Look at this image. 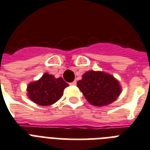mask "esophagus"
I'll return each instance as SVG.
<instances>
[{
    "label": "esophagus",
    "instance_id": "esophagus-1",
    "mask_svg": "<svg viewBox=\"0 0 150 150\" xmlns=\"http://www.w3.org/2000/svg\"><path fill=\"white\" fill-rule=\"evenodd\" d=\"M70 86H76V81H72V82H71V83H70Z\"/></svg>",
    "mask_w": 150,
    "mask_h": 150
}]
</instances>
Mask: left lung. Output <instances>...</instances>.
<instances>
[{
  "mask_svg": "<svg viewBox=\"0 0 150 150\" xmlns=\"http://www.w3.org/2000/svg\"><path fill=\"white\" fill-rule=\"evenodd\" d=\"M77 86L90 104L98 107L115 102L122 92L117 79L102 71H86L77 82Z\"/></svg>",
  "mask_w": 150,
  "mask_h": 150,
  "instance_id": "left-lung-1",
  "label": "left lung"
}]
</instances>
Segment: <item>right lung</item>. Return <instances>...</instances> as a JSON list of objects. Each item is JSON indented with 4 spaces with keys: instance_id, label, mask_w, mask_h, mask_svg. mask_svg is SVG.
<instances>
[{
    "instance_id": "obj_1",
    "label": "right lung",
    "mask_w": 150,
    "mask_h": 150,
    "mask_svg": "<svg viewBox=\"0 0 150 150\" xmlns=\"http://www.w3.org/2000/svg\"><path fill=\"white\" fill-rule=\"evenodd\" d=\"M69 86L62 77L56 79L54 75L45 73L41 79L29 83L27 96L36 104L47 106L55 103L62 98L64 89Z\"/></svg>"
}]
</instances>
